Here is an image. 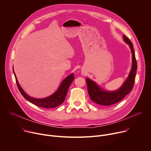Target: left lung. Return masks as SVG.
<instances>
[{
  "label": "left lung",
  "instance_id": "left-lung-1",
  "mask_svg": "<svg viewBox=\"0 0 151 151\" xmlns=\"http://www.w3.org/2000/svg\"><path fill=\"white\" fill-rule=\"evenodd\" d=\"M123 39L124 42L130 47L132 54V66L130 73L121 87L115 91L104 90L94 81L89 78H86L90 97L96 104L107 106L114 104L122 100L132 91L133 87L137 68L135 53L131 40L124 35H123Z\"/></svg>",
  "mask_w": 151,
  "mask_h": 151
}]
</instances>
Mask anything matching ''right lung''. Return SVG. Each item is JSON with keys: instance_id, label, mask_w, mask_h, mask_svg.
Instances as JSON below:
<instances>
[{"instance_id": "obj_1", "label": "right lung", "mask_w": 151, "mask_h": 151, "mask_svg": "<svg viewBox=\"0 0 151 151\" xmlns=\"http://www.w3.org/2000/svg\"><path fill=\"white\" fill-rule=\"evenodd\" d=\"M13 72L15 78L18 88L20 91L21 94H22V96L30 103L39 107H44V108H53V107H57L60 106L61 104H62L64 102V100H65L70 84L75 79L73 73H71L70 75L68 76L65 79H64L63 80L60 85L59 86L58 88L54 93L45 98L36 99L29 96L24 92L23 89L21 88L19 83H18L17 76L14 71V69Z\"/></svg>"}]
</instances>
